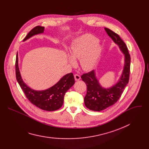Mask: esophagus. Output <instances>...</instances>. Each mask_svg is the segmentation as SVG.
<instances>
[{
  "label": "esophagus",
  "instance_id": "esophagus-1",
  "mask_svg": "<svg viewBox=\"0 0 149 149\" xmlns=\"http://www.w3.org/2000/svg\"><path fill=\"white\" fill-rule=\"evenodd\" d=\"M74 78H75V81H78V80H79L81 79V77L78 74H75L74 75Z\"/></svg>",
  "mask_w": 149,
  "mask_h": 149
}]
</instances>
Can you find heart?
<instances>
[{
	"mask_svg": "<svg viewBox=\"0 0 149 149\" xmlns=\"http://www.w3.org/2000/svg\"><path fill=\"white\" fill-rule=\"evenodd\" d=\"M101 52L97 38L89 33L84 34L74 42L70 49L71 57L68 58V61L71 65L74 66L75 61L80 60L82 68L88 71L95 65Z\"/></svg>",
	"mask_w": 149,
	"mask_h": 149,
	"instance_id": "1",
	"label": "heart"
}]
</instances>
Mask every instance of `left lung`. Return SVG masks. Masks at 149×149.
Returning <instances> with one entry per match:
<instances>
[{
  "mask_svg": "<svg viewBox=\"0 0 149 149\" xmlns=\"http://www.w3.org/2000/svg\"><path fill=\"white\" fill-rule=\"evenodd\" d=\"M104 29L124 54V65L117 82L109 88L101 87L94 70L81 76L82 80L87 85V94L84 97L85 105L88 109L95 111L106 109L119 100L129 82L130 71V55L125 44L118 34L107 28Z\"/></svg>",
  "mask_w": 149,
  "mask_h": 149,
  "instance_id": "8db88e82",
  "label": "left lung"
}]
</instances>
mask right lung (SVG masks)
I'll list each match as a JSON object with an SVG mask.
<instances>
[{"label": "right lung", "mask_w": 149, "mask_h": 149, "mask_svg": "<svg viewBox=\"0 0 149 149\" xmlns=\"http://www.w3.org/2000/svg\"><path fill=\"white\" fill-rule=\"evenodd\" d=\"M45 28L37 26L33 28L26 35L24 41L32 36L44 33ZM16 78L20 88L28 100L37 107L45 111H52L60 109L63 105V98L66 92L75 83L72 73L67 74L60 79L54 86L45 90H34L24 82L21 77L18 66V55L17 53L15 62Z\"/></svg>", "instance_id": "1"}]
</instances>
